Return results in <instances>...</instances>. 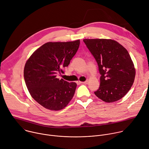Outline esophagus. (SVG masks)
<instances>
[{
	"label": "esophagus",
	"mask_w": 149,
	"mask_h": 149,
	"mask_svg": "<svg viewBox=\"0 0 149 149\" xmlns=\"http://www.w3.org/2000/svg\"><path fill=\"white\" fill-rule=\"evenodd\" d=\"M80 83H82V84H88V81L87 80H86V81H80Z\"/></svg>",
	"instance_id": "obj_1"
}]
</instances>
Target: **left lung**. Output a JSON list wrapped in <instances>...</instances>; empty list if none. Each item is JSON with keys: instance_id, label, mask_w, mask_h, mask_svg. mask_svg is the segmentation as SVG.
Listing matches in <instances>:
<instances>
[{"instance_id": "8db88e82", "label": "left lung", "mask_w": 149, "mask_h": 149, "mask_svg": "<svg viewBox=\"0 0 149 149\" xmlns=\"http://www.w3.org/2000/svg\"><path fill=\"white\" fill-rule=\"evenodd\" d=\"M83 42L95 58L101 74L100 87L95 94L106 103L121 99L130 91L136 76L129 52L112 39H85Z\"/></svg>"}]
</instances>
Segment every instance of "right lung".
Segmentation results:
<instances>
[{
    "label": "right lung",
    "mask_w": 149,
    "mask_h": 149,
    "mask_svg": "<svg viewBox=\"0 0 149 149\" xmlns=\"http://www.w3.org/2000/svg\"><path fill=\"white\" fill-rule=\"evenodd\" d=\"M80 45V40L67 42H47L27 59L24 79L31 96L43 107L58 111L67 106L77 86L56 77L68 66Z\"/></svg>",
    "instance_id": "1"
}]
</instances>
